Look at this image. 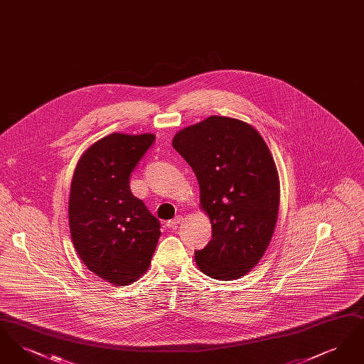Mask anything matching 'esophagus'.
Wrapping results in <instances>:
<instances>
[{"instance_id":"obj_1","label":"esophagus","mask_w":364,"mask_h":364,"mask_svg":"<svg viewBox=\"0 0 364 364\" xmlns=\"http://www.w3.org/2000/svg\"><path fill=\"white\" fill-rule=\"evenodd\" d=\"M181 221H183V217L181 215H177L176 218H173V220H171V221H168V228H171V229H177V226L180 225L181 224Z\"/></svg>"}]
</instances>
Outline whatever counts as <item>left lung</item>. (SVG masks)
<instances>
[{
	"label": "left lung",
	"mask_w": 364,
	"mask_h": 364,
	"mask_svg": "<svg viewBox=\"0 0 364 364\" xmlns=\"http://www.w3.org/2000/svg\"><path fill=\"white\" fill-rule=\"evenodd\" d=\"M174 150L198 178L200 208L211 223V240L195 251L208 277L230 281L250 273L264 255L279 208L274 158L250 124L210 116L174 135Z\"/></svg>",
	"instance_id": "left-lung-1"
}]
</instances>
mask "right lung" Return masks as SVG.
<instances>
[{
  "label": "right lung",
  "instance_id": "right-lung-1",
  "mask_svg": "<svg viewBox=\"0 0 364 364\" xmlns=\"http://www.w3.org/2000/svg\"><path fill=\"white\" fill-rule=\"evenodd\" d=\"M156 140L110 134L80 156L70 184V239L87 269L116 287L144 274L161 236L159 221L132 195L129 177Z\"/></svg>",
  "mask_w": 364,
  "mask_h": 364
}]
</instances>
